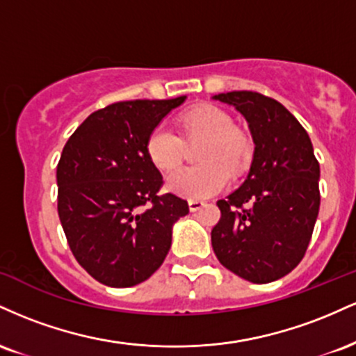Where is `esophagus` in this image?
<instances>
[{
  "instance_id": "obj_1",
  "label": "esophagus",
  "mask_w": 356,
  "mask_h": 356,
  "mask_svg": "<svg viewBox=\"0 0 356 356\" xmlns=\"http://www.w3.org/2000/svg\"><path fill=\"white\" fill-rule=\"evenodd\" d=\"M204 206H206V202H204V201H192V199L189 201V209H191L192 212L202 209Z\"/></svg>"
}]
</instances>
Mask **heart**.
<instances>
[{
	"mask_svg": "<svg viewBox=\"0 0 356 356\" xmlns=\"http://www.w3.org/2000/svg\"><path fill=\"white\" fill-rule=\"evenodd\" d=\"M179 125L186 140L204 138L197 154L201 165L175 169L165 181L167 191L192 201L222 192L229 186V172H239L248 159L251 150L249 137L232 125L226 110L211 104L187 110L179 117ZM145 152L149 161L165 172L181 162L182 140L169 127L157 125L147 137Z\"/></svg>",
	"mask_w": 356,
	"mask_h": 356,
	"instance_id": "heart-1",
	"label": "heart"
}]
</instances>
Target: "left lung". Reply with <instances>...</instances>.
Masks as SVG:
<instances>
[{"mask_svg": "<svg viewBox=\"0 0 356 356\" xmlns=\"http://www.w3.org/2000/svg\"><path fill=\"white\" fill-rule=\"evenodd\" d=\"M212 99L246 118L254 142L246 181L218 201L212 249L243 280L271 283L291 273L308 249L320 211V164L306 130L280 102L246 90Z\"/></svg>", "mask_w": 356, "mask_h": 356, "instance_id": "left-lung-1", "label": "left lung"}]
</instances>
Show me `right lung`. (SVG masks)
Instances as JSON below:
<instances>
[{"label": "right lung", "instance_id": "right-lung-1", "mask_svg": "<svg viewBox=\"0 0 356 356\" xmlns=\"http://www.w3.org/2000/svg\"><path fill=\"white\" fill-rule=\"evenodd\" d=\"M184 100L117 102L85 118L63 147L60 222L75 259L102 284L149 280L169 252L172 226L189 212L184 199L159 194L162 175L145 152L154 127Z\"/></svg>", "mask_w": 356, "mask_h": 356}]
</instances>
